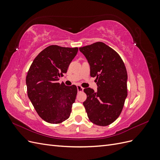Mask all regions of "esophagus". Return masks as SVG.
I'll return each mask as SVG.
<instances>
[{
  "mask_svg": "<svg viewBox=\"0 0 160 160\" xmlns=\"http://www.w3.org/2000/svg\"><path fill=\"white\" fill-rule=\"evenodd\" d=\"M77 91H78V92L83 91V89H84V88H82V87L80 86V85H77Z\"/></svg>",
  "mask_w": 160,
  "mask_h": 160,
  "instance_id": "34e87169",
  "label": "esophagus"
}]
</instances>
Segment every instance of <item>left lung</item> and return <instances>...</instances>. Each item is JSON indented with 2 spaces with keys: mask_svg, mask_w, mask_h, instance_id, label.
<instances>
[{
  "mask_svg": "<svg viewBox=\"0 0 160 160\" xmlns=\"http://www.w3.org/2000/svg\"><path fill=\"white\" fill-rule=\"evenodd\" d=\"M90 66L91 77H96L98 91L85 88L83 102L92 123L107 126L118 119L128 96V73L122 58L102 42L79 48Z\"/></svg>",
  "mask_w": 160,
  "mask_h": 160,
  "instance_id": "8db88e82",
  "label": "left lung"
}]
</instances>
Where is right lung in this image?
<instances>
[{
  "label": "right lung",
  "mask_w": 160,
  "mask_h": 160,
  "mask_svg": "<svg viewBox=\"0 0 160 160\" xmlns=\"http://www.w3.org/2000/svg\"><path fill=\"white\" fill-rule=\"evenodd\" d=\"M78 48L50 45L32 61L26 77L27 94L38 115L57 124L68 119L77 93L75 85L58 83L76 56Z\"/></svg>",
  "instance_id": "add662e5"
}]
</instances>
